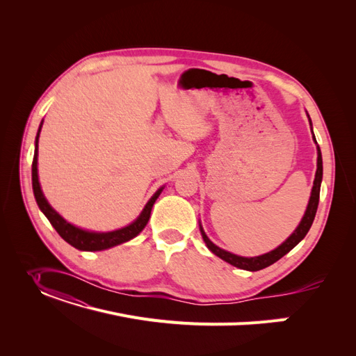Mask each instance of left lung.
<instances>
[{
  "instance_id": "left-lung-1",
  "label": "left lung",
  "mask_w": 356,
  "mask_h": 356,
  "mask_svg": "<svg viewBox=\"0 0 356 356\" xmlns=\"http://www.w3.org/2000/svg\"><path fill=\"white\" fill-rule=\"evenodd\" d=\"M309 117V115H307ZM310 121V118H309ZM310 127H312V121H310ZM313 133V129H312ZM313 140L316 141L314 136ZM322 176H323V164H322V153H321V148L317 145V170H316V176H314V181H313V189H312V195L309 199V204H307V209L305 212V216L302 218V222L298 223V227L296 228V231L283 242L282 245L277 247L275 250L263 254V255H258V257H239L235 255L232 252H228L225 250L219 248L218 245H215L213 242L208 238V235L204 234L202 225L200 227V234L202 238L204 241V244L207 247L219 258H222L223 261H227L231 266L238 267L241 270H247V271H258V270H263L271 264H274L275 261H278L282 257H284L287 252H290L298 242H300L306 234L309 232L312 223L314 220L316 216V211H317V204H319V196H321V183H322Z\"/></svg>"
}]
</instances>
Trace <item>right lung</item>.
I'll list each match as a JSON object with an SVG mask.
<instances>
[{
  "label": "right lung",
  "mask_w": 356,
  "mask_h": 356,
  "mask_svg": "<svg viewBox=\"0 0 356 356\" xmlns=\"http://www.w3.org/2000/svg\"><path fill=\"white\" fill-rule=\"evenodd\" d=\"M43 121L39 127V131H37L35 136V147H34V157H33V164H31V181H33V192L37 204H39L40 211L46 215L49 222L51 223V227L58 231V234L76 250L81 251H102L108 250L115 245L122 244V242H127L129 239L136 238L147 225V222L149 219V213H152V208L160 193L163 192L164 188H160L153 197L147 202L144 207L143 212L140 216L133 222L129 223L128 227H124L117 231H111V232H93V231H85L82 228H78L69 223L66 219H63L58 212H56L49 202L46 200L40 183H39V175H37V156H39V137H40V131H42Z\"/></svg>",
  "instance_id": "1"
}]
</instances>
